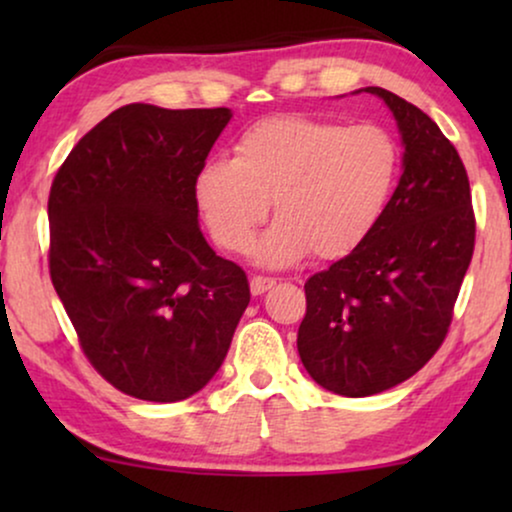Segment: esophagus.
I'll return each instance as SVG.
<instances>
[{
    "instance_id": "esophagus-1",
    "label": "esophagus",
    "mask_w": 512,
    "mask_h": 512,
    "mask_svg": "<svg viewBox=\"0 0 512 512\" xmlns=\"http://www.w3.org/2000/svg\"><path fill=\"white\" fill-rule=\"evenodd\" d=\"M277 282L272 277H263V275H254L249 279V286H251V293H254V296H261V293H265V291H270L272 286H275Z\"/></svg>"
}]
</instances>
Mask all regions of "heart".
Listing matches in <instances>:
<instances>
[{
    "label": "heart",
    "mask_w": 512,
    "mask_h": 512,
    "mask_svg": "<svg viewBox=\"0 0 512 512\" xmlns=\"http://www.w3.org/2000/svg\"><path fill=\"white\" fill-rule=\"evenodd\" d=\"M396 139L380 125H349L312 116H272L247 128L235 158H212L195 177V198L214 240L247 251L268 219H279L254 251L282 268L314 251L342 258L382 219L396 186Z\"/></svg>",
    "instance_id": "1"
}]
</instances>
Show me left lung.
Returning <instances> with one entry per match:
<instances>
[{
  "mask_svg": "<svg viewBox=\"0 0 512 512\" xmlns=\"http://www.w3.org/2000/svg\"><path fill=\"white\" fill-rule=\"evenodd\" d=\"M363 90L394 116L403 174L373 233L307 279L298 328L312 380L349 398L396 387L438 352L475 244L471 188L450 139L403 97Z\"/></svg>",
  "mask_w": 512,
  "mask_h": 512,
  "instance_id": "1",
  "label": "left lung"
}]
</instances>
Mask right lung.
<instances>
[{
  "label": "right lung",
  "instance_id": "add662e5",
  "mask_svg": "<svg viewBox=\"0 0 512 512\" xmlns=\"http://www.w3.org/2000/svg\"><path fill=\"white\" fill-rule=\"evenodd\" d=\"M230 118L125 104L81 137L48 195L51 279L83 354L142 401L198 394L249 305L247 275L209 247L195 198Z\"/></svg>",
  "mask_w": 512,
  "mask_h": 512
}]
</instances>
